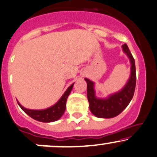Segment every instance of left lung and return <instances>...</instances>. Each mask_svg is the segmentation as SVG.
Masks as SVG:
<instances>
[{"label":"left lung","mask_w":157,"mask_h":157,"mask_svg":"<svg viewBox=\"0 0 157 157\" xmlns=\"http://www.w3.org/2000/svg\"><path fill=\"white\" fill-rule=\"evenodd\" d=\"M122 48L131 63V75L122 90L112 94L106 99H98L94 95L93 82L89 79H85L87 82V98L89 103V109L92 114L98 118H109L117 116L128 106L133 97L136 83L135 60L127 44H124Z\"/></svg>","instance_id":"1"}]
</instances>
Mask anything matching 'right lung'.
Returning a JSON list of instances; mask_svg holds the SVG:
<instances>
[{"instance_id":"add662e5","label":"right lung","mask_w":157,"mask_h":157,"mask_svg":"<svg viewBox=\"0 0 157 157\" xmlns=\"http://www.w3.org/2000/svg\"><path fill=\"white\" fill-rule=\"evenodd\" d=\"M73 85H71L68 88L65 92L64 93L62 98H60L59 101L56 103V104L53 105L51 107L48 108L46 109L43 110H32L26 109V108L23 107L18 102V105L21 109L27 113L29 116L31 117L33 119L39 121L41 122H52L55 121L61 118L62 115L64 113L65 107H66V101L67 98H68V95H69L71 91L72 88H73Z\"/></svg>"}]
</instances>
